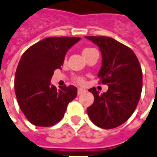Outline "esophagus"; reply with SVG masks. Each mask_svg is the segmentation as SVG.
I'll list each match as a JSON object with an SVG mask.
<instances>
[{
  "mask_svg": "<svg viewBox=\"0 0 157 157\" xmlns=\"http://www.w3.org/2000/svg\"><path fill=\"white\" fill-rule=\"evenodd\" d=\"M83 91H84V90L82 89V88H78V90H77V94H78V95H80V94H82Z\"/></svg>",
  "mask_w": 157,
  "mask_h": 157,
  "instance_id": "1",
  "label": "esophagus"
}]
</instances>
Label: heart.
<instances>
[{
	"instance_id": "1",
	"label": "heart",
	"mask_w": 157,
	"mask_h": 157,
	"mask_svg": "<svg viewBox=\"0 0 157 157\" xmlns=\"http://www.w3.org/2000/svg\"><path fill=\"white\" fill-rule=\"evenodd\" d=\"M95 51H96V50H95L94 48H85L82 50V55H83V57H84L85 59H86L92 52H95ZM75 81L76 82L80 83V84H82V83L84 82V79L82 78V77H80V76H76V77H75Z\"/></svg>"
}]
</instances>
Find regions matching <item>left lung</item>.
<instances>
[{"label": "left lung", "mask_w": 157, "mask_h": 157, "mask_svg": "<svg viewBox=\"0 0 157 157\" xmlns=\"http://www.w3.org/2000/svg\"><path fill=\"white\" fill-rule=\"evenodd\" d=\"M99 48L102 67L99 82L108 85V91L99 94L95 87L88 91L94 102L87 108L90 120L101 128L119 127L134 112L142 91V70L131 48L111 37L86 36Z\"/></svg>", "instance_id": "left-lung-1"}]
</instances>
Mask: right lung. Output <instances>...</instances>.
Wrapping results in <instances>:
<instances>
[{
	"mask_svg": "<svg viewBox=\"0 0 157 157\" xmlns=\"http://www.w3.org/2000/svg\"><path fill=\"white\" fill-rule=\"evenodd\" d=\"M80 37H48L29 48L17 64L14 89L27 120L38 127H51L64 116L69 103L77 95L71 86L51 85L53 71L63 65L67 51Z\"/></svg>",
	"mask_w": 157,
	"mask_h": 157,
	"instance_id": "add662e5",
	"label": "right lung"
}]
</instances>
